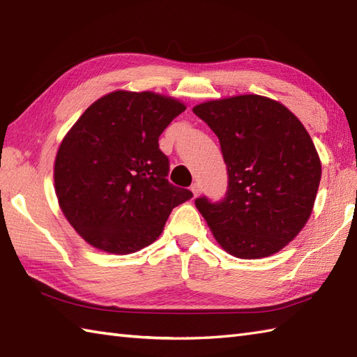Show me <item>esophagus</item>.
Listing matches in <instances>:
<instances>
[{"label":"esophagus","mask_w":357,"mask_h":357,"mask_svg":"<svg viewBox=\"0 0 357 357\" xmlns=\"http://www.w3.org/2000/svg\"><path fill=\"white\" fill-rule=\"evenodd\" d=\"M190 190H192L193 196L196 198V196H198V195L201 193V187H199V184H193V185L190 187Z\"/></svg>","instance_id":"esophagus-1"}]
</instances>
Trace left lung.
<instances>
[{
	"mask_svg": "<svg viewBox=\"0 0 357 357\" xmlns=\"http://www.w3.org/2000/svg\"><path fill=\"white\" fill-rule=\"evenodd\" d=\"M195 115L221 142L225 199L195 201L216 242L241 259L280 252L312 215L322 165L307 128L284 104L261 95L201 102Z\"/></svg>",
	"mask_w": 357,
	"mask_h": 357,
	"instance_id": "8db88e82",
	"label": "left lung"
}]
</instances>
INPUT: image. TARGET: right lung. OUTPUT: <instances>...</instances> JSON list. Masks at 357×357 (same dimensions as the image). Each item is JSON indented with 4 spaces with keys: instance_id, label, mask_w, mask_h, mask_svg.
Returning <instances> with one entry per match:
<instances>
[{
    "instance_id": "add662e5",
    "label": "right lung",
    "mask_w": 357,
    "mask_h": 357,
    "mask_svg": "<svg viewBox=\"0 0 357 357\" xmlns=\"http://www.w3.org/2000/svg\"><path fill=\"white\" fill-rule=\"evenodd\" d=\"M187 105L156 92L115 90L78 118L59 144V208L87 244L130 255L155 242L172 210L193 193L169 183L159 135Z\"/></svg>"
}]
</instances>
